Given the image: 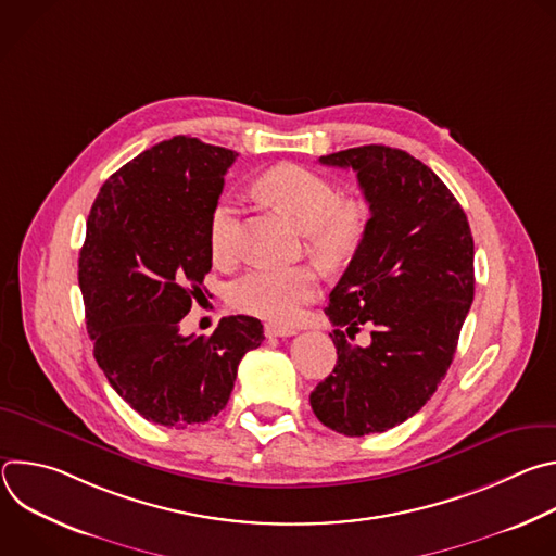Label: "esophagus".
Segmentation results:
<instances>
[{"label": "esophagus", "instance_id": "esophagus-1", "mask_svg": "<svg viewBox=\"0 0 556 556\" xmlns=\"http://www.w3.org/2000/svg\"><path fill=\"white\" fill-rule=\"evenodd\" d=\"M264 332H266V337H292V334H296V328L281 326V324H266Z\"/></svg>", "mask_w": 556, "mask_h": 556}]
</instances>
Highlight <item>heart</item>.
Returning a JSON list of instances; mask_svg holds the SVG:
<instances>
[{
  "mask_svg": "<svg viewBox=\"0 0 556 556\" xmlns=\"http://www.w3.org/2000/svg\"><path fill=\"white\" fill-rule=\"evenodd\" d=\"M260 193L307 235V249L326 268L345 266L361 249L369 208L363 200L341 198L339 187L301 165H277L257 180ZM208 249L217 264L237 257V206L219 200L208 217ZM321 288L314 266L255 268L230 288V303L270 321H290Z\"/></svg>",
  "mask_w": 556,
  "mask_h": 556,
  "instance_id": "obj_1",
  "label": "heart"
}]
</instances>
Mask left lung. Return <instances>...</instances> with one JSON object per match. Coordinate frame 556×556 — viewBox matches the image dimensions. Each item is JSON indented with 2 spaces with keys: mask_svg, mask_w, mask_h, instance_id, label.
<instances>
[{
  "mask_svg": "<svg viewBox=\"0 0 556 556\" xmlns=\"http://www.w3.org/2000/svg\"><path fill=\"white\" fill-rule=\"evenodd\" d=\"M319 163L356 172L371 217L330 292L339 358L309 405L332 431L361 438L418 414L446 376L472 303V235L446 185L403 149L365 144ZM361 325L372 330L367 349L346 341Z\"/></svg>",
  "mask_w": 556,
  "mask_h": 556,
  "instance_id": "left-lung-1",
  "label": "left lung"
}]
</instances>
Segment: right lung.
I'll list each match as a JSON object with an SVG mask.
<instances>
[{
  "instance_id": "obj_1",
  "label": "right lung",
  "mask_w": 556,
  "mask_h": 556,
  "mask_svg": "<svg viewBox=\"0 0 556 556\" xmlns=\"http://www.w3.org/2000/svg\"><path fill=\"white\" fill-rule=\"evenodd\" d=\"M237 153L174 136L136 155L101 187L78 255L94 358L144 420L187 429L217 416L237 365L264 341L253 316H224L211 337L180 321L211 270L208 217Z\"/></svg>"
}]
</instances>
